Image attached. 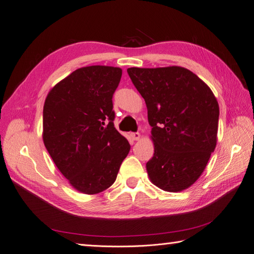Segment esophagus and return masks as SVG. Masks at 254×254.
Instances as JSON below:
<instances>
[{
  "label": "esophagus",
  "instance_id": "34e87169",
  "mask_svg": "<svg viewBox=\"0 0 254 254\" xmlns=\"http://www.w3.org/2000/svg\"><path fill=\"white\" fill-rule=\"evenodd\" d=\"M140 137H141V134H140L139 132H132V133H131V139H132L133 141L140 140Z\"/></svg>",
  "mask_w": 254,
  "mask_h": 254
}]
</instances>
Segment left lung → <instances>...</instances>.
I'll use <instances>...</instances> for the list:
<instances>
[{
	"mask_svg": "<svg viewBox=\"0 0 254 254\" xmlns=\"http://www.w3.org/2000/svg\"><path fill=\"white\" fill-rule=\"evenodd\" d=\"M145 99L153 157L146 163L150 181L166 191L190 188L216 147L219 106L211 89L188 68L129 67Z\"/></svg>",
	"mask_w": 254,
	"mask_h": 254,
	"instance_id": "8db88e82",
	"label": "left lung"
}]
</instances>
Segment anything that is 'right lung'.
Returning <instances> with one entry per match:
<instances>
[{"label":"right lung","mask_w":254,"mask_h":254,"mask_svg":"<svg viewBox=\"0 0 254 254\" xmlns=\"http://www.w3.org/2000/svg\"><path fill=\"white\" fill-rule=\"evenodd\" d=\"M122 68L80 67L45 98L43 142L71 186L93 195L114 183L130 145L114 127L112 97Z\"/></svg>","instance_id":"1"}]
</instances>
